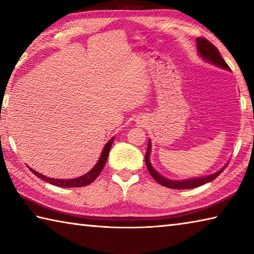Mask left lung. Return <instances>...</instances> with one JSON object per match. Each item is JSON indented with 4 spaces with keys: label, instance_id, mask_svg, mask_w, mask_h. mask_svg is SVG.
Masks as SVG:
<instances>
[{
    "label": "left lung",
    "instance_id": "8db88e82",
    "mask_svg": "<svg viewBox=\"0 0 254 254\" xmlns=\"http://www.w3.org/2000/svg\"><path fill=\"white\" fill-rule=\"evenodd\" d=\"M196 49H197V53H199L200 57L204 60V61L209 62L211 64H214V65L219 66L221 68H224V70L230 71V67L223 58L220 55L219 50L216 49L213 44L205 39L202 38H197L196 39ZM151 146L152 143L151 140H149V144H147V150H146V154H145V164L146 168L149 170L150 174L152 175L156 182L160 183L161 186L167 187L170 189H178V190H186V189H193V188H197L203 186V184L213 181L215 178H218L220 173H222L224 171L227 164L224 165L222 169H220L219 171H216L215 173H212L210 175H205V177L202 178H192V179H188V180H170L164 178L163 175H161L158 171H155V169L152 167V164L150 162V154H151Z\"/></svg>",
    "mask_w": 254,
    "mask_h": 254
}]
</instances>
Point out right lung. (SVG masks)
<instances>
[{"instance_id": "1", "label": "right lung", "mask_w": 254, "mask_h": 254, "mask_svg": "<svg viewBox=\"0 0 254 254\" xmlns=\"http://www.w3.org/2000/svg\"><path fill=\"white\" fill-rule=\"evenodd\" d=\"M114 141V137H112L111 140H110L105 146L103 147V151L102 153H101V156L98 162L94 165L93 168H92L89 172L85 173L84 175H82L80 178H75V179H53V178H49V177H45V175L41 174L39 172H36L35 170L31 169L29 167V169L32 171V173H34L36 177L40 178L41 180H43V181L48 182L50 184H53V186H57V187H61V188H81V187H85V186H89L90 183H92L94 181V180L99 177L100 173L102 172V170L104 168L105 163H107V160H108V156H109V152L110 149H111V145Z\"/></svg>"}]
</instances>
